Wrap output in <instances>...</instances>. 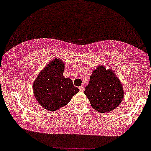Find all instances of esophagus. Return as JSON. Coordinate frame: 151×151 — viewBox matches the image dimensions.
I'll list each match as a JSON object with an SVG mask.
<instances>
[{
	"label": "esophagus",
	"mask_w": 151,
	"mask_h": 151,
	"mask_svg": "<svg viewBox=\"0 0 151 151\" xmlns=\"http://www.w3.org/2000/svg\"><path fill=\"white\" fill-rule=\"evenodd\" d=\"M84 87L83 86H80V87H79L80 91V92H83V91H84Z\"/></svg>",
	"instance_id": "esophagus-1"
}]
</instances>
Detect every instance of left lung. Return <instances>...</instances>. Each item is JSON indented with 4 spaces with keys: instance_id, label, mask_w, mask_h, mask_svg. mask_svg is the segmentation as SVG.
<instances>
[{
    "instance_id": "8db88e82",
    "label": "left lung",
    "mask_w": 151,
    "mask_h": 151,
    "mask_svg": "<svg viewBox=\"0 0 151 151\" xmlns=\"http://www.w3.org/2000/svg\"><path fill=\"white\" fill-rule=\"evenodd\" d=\"M84 94L93 109L103 113L119 106L124 98V90L120 80L112 70L99 66L93 71Z\"/></svg>"
}]
</instances>
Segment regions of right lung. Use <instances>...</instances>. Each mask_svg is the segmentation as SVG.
Instances as JSON below:
<instances>
[{
	"label": "right lung",
	"instance_id": "1",
	"mask_svg": "<svg viewBox=\"0 0 151 151\" xmlns=\"http://www.w3.org/2000/svg\"><path fill=\"white\" fill-rule=\"evenodd\" d=\"M64 63L55 58L38 74L33 84L34 96L47 111H55L65 106L79 92L69 78L64 77Z\"/></svg>",
	"mask_w": 151,
	"mask_h": 151
}]
</instances>
